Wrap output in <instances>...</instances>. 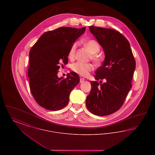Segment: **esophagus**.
<instances>
[{"instance_id": "1", "label": "esophagus", "mask_w": 155, "mask_h": 155, "mask_svg": "<svg viewBox=\"0 0 155 155\" xmlns=\"http://www.w3.org/2000/svg\"><path fill=\"white\" fill-rule=\"evenodd\" d=\"M84 81H85V78H80V83H82V82H83Z\"/></svg>"}]
</instances>
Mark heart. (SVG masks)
Segmentation results:
<instances>
[{
  "instance_id": "1",
  "label": "heart",
  "mask_w": 155,
  "mask_h": 155,
  "mask_svg": "<svg viewBox=\"0 0 155 155\" xmlns=\"http://www.w3.org/2000/svg\"><path fill=\"white\" fill-rule=\"evenodd\" d=\"M84 46L88 49L89 52L92 53L91 58L97 64L100 63L101 59L100 56L97 54L100 51V46L96 41L91 39L87 40L83 42ZM77 47V43H75L71 46L68 52V58L73 60L75 57V52ZM73 71L83 77L88 76L90 72L94 70V67L91 63H84L81 62H77L73 64L71 67Z\"/></svg>"
}]
</instances>
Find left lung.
Listing matches in <instances>:
<instances>
[{"label":"left lung","instance_id":"obj_1","mask_svg":"<svg viewBox=\"0 0 155 155\" xmlns=\"http://www.w3.org/2000/svg\"><path fill=\"white\" fill-rule=\"evenodd\" d=\"M89 28L105 54L103 65L96 70L95 78L106 82L99 86L97 81H91L86 106L95 115L107 116L119 110L124 102L132 87L136 63L128 41L120 32L93 26Z\"/></svg>","mask_w":155,"mask_h":155}]
</instances>
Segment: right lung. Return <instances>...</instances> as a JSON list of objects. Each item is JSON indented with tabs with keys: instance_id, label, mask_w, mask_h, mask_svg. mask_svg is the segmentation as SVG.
Returning <instances> with one entry per match:
<instances>
[{
	"instance_id": "obj_1",
	"label": "right lung",
	"mask_w": 155,
	"mask_h": 155,
	"mask_svg": "<svg viewBox=\"0 0 155 155\" xmlns=\"http://www.w3.org/2000/svg\"><path fill=\"white\" fill-rule=\"evenodd\" d=\"M86 28L68 27L45 32L30 50L28 76L30 91L37 103L49 110H59L69 101L70 92L80 82L76 73L58 77L61 63H68V52Z\"/></svg>"
}]
</instances>
